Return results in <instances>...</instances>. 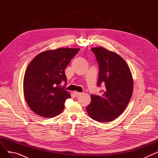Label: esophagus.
Returning a JSON list of instances; mask_svg holds the SVG:
<instances>
[{
    "label": "esophagus",
    "instance_id": "34e87169",
    "mask_svg": "<svg viewBox=\"0 0 158 158\" xmlns=\"http://www.w3.org/2000/svg\"><path fill=\"white\" fill-rule=\"evenodd\" d=\"M73 93H74V95H76V97H78V96H79V95H81L82 94V93L78 92H77V91H75Z\"/></svg>",
    "mask_w": 158,
    "mask_h": 158
}]
</instances>
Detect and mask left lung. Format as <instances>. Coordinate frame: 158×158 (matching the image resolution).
Returning <instances> with one entry per match:
<instances>
[{"instance_id":"8db88e82","label":"left lung","mask_w":158,"mask_h":158,"mask_svg":"<svg viewBox=\"0 0 158 158\" xmlns=\"http://www.w3.org/2000/svg\"><path fill=\"white\" fill-rule=\"evenodd\" d=\"M98 63L97 86L105 85L102 95H91L86 106L89 117L99 122H108L120 116L127 106L133 92V80L129 66L122 57L104 47L91 48Z\"/></svg>"}]
</instances>
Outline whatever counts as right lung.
<instances>
[{
  "mask_svg": "<svg viewBox=\"0 0 158 158\" xmlns=\"http://www.w3.org/2000/svg\"><path fill=\"white\" fill-rule=\"evenodd\" d=\"M79 48H60L38 54L29 64L23 77L25 99L31 110L46 118L60 114L71 97L61 83L66 82L64 70Z\"/></svg>",
  "mask_w": 158,
  "mask_h": 158,
  "instance_id": "1",
  "label": "right lung"
}]
</instances>
